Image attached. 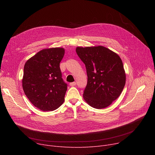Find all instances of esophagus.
<instances>
[{
	"instance_id": "obj_1",
	"label": "esophagus",
	"mask_w": 155,
	"mask_h": 155,
	"mask_svg": "<svg viewBox=\"0 0 155 155\" xmlns=\"http://www.w3.org/2000/svg\"><path fill=\"white\" fill-rule=\"evenodd\" d=\"M76 84H77V83H76L75 82H71V83H70V86H71V87H73V86H75V85H76Z\"/></svg>"
}]
</instances>
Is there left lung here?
I'll list each match as a JSON object with an SVG mask.
<instances>
[{
	"label": "left lung",
	"instance_id": "1",
	"mask_svg": "<svg viewBox=\"0 0 155 155\" xmlns=\"http://www.w3.org/2000/svg\"><path fill=\"white\" fill-rule=\"evenodd\" d=\"M76 52L85 65L88 77L84 100L94 108L107 107L118 98L124 87L123 61L118 54L102 46L77 47Z\"/></svg>",
	"mask_w": 155,
	"mask_h": 155
}]
</instances>
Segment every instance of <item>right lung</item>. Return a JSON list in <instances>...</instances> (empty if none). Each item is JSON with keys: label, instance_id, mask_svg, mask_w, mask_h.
<instances>
[{"label": "right lung", "instance_id": "1", "mask_svg": "<svg viewBox=\"0 0 155 155\" xmlns=\"http://www.w3.org/2000/svg\"><path fill=\"white\" fill-rule=\"evenodd\" d=\"M64 54L62 48L45 49L25 63L22 88L29 101L38 109L52 111L64 100L67 84L63 78L60 63Z\"/></svg>", "mask_w": 155, "mask_h": 155}]
</instances>
